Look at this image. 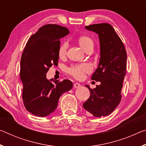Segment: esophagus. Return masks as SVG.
<instances>
[{
  "mask_svg": "<svg viewBox=\"0 0 146 146\" xmlns=\"http://www.w3.org/2000/svg\"><path fill=\"white\" fill-rule=\"evenodd\" d=\"M81 86V85L79 83H77V82H76V83H75L73 84V87L75 88H80Z\"/></svg>",
  "mask_w": 146,
  "mask_h": 146,
  "instance_id": "34e87169",
  "label": "esophagus"
}]
</instances>
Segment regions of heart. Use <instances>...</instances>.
Masks as SVG:
<instances>
[{
	"label": "heart",
	"mask_w": 146,
	"mask_h": 146,
	"mask_svg": "<svg viewBox=\"0 0 146 146\" xmlns=\"http://www.w3.org/2000/svg\"><path fill=\"white\" fill-rule=\"evenodd\" d=\"M78 44L80 46L86 51L90 47H93V41L90 37L88 36H82L78 38ZM68 48V44L67 42H64L61 44L58 49V55L60 57L66 55L67 49ZM92 70V68L89 64H82L73 65L68 69V73L72 75L73 77L76 79H81L84 77L85 73H90Z\"/></svg>",
	"instance_id": "heart-1"
}]
</instances>
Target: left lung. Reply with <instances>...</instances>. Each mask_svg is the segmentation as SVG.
Segmentation results:
<instances>
[{"label": "left lung", "instance_id": "left-lung-1", "mask_svg": "<svg viewBox=\"0 0 146 146\" xmlns=\"http://www.w3.org/2000/svg\"><path fill=\"white\" fill-rule=\"evenodd\" d=\"M85 28L95 32L99 38L100 58L91 80L99 81L100 84L93 89L85 86L90 91V97L83 107L94 117H105L115 110L122 98L121 90L126 71V51L110 24H93Z\"/></svg>", "mask_w": 146, "mask_h": 146}]
</instances>
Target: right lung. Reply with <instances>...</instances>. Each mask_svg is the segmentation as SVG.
<instances>
[{"instance_id": "right-lung-1", "label": "right lung", "mask_w": 146, "mask_h": 146, "mask_svg": "<svg viewBox=\"0 0 146 146\" xmlns=\"http://www.w3.org/2000/svg\"><path fill=\"white\" fill-rule=\"evenodd\" d=\"M69 33L65 27L46 24L31 36L23 51L20 73L23 99L26 110L37 117L55 111L60 96L73 88L69 80L59 82L46 78L49 68L58 63L60 39Z\"/></svg>"}]
</instances>
